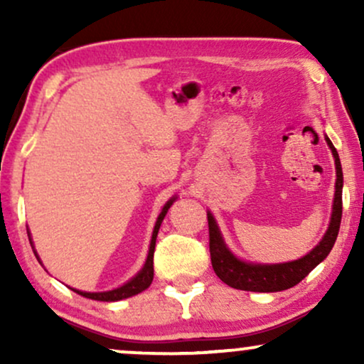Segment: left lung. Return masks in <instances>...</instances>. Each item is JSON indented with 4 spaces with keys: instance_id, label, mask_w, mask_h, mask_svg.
Wrapping results in <instances>:
<instances>
[{
    "instance_id": "8db88e82",
    "label": "left lung",
    "mask_w": 364,
    "mask_h": 364,
    "mask_svg": "<svg viewBox=\"0 0 364 364\" xmlns=\"http://www.w3.org/2000/svg\"><path fill=\"white\" fill-rule=\"evenodd\" d=\"M327 140L333 159H336L337 181H336V198H333V210L330 225L325 232L323 240L320 241L310 253L296 262L277 263V265H257V263H246L237 258L225 248L223 236L217 228L214 217L207 214L208 219V246H210V260L214 272L220 281L228 286L241 291L253 292H277L289 289L306 277L321 260L330 253L337 235H339L341 219H342V168L341 159L332 141Z\"/></svg>"
}]
</instances>
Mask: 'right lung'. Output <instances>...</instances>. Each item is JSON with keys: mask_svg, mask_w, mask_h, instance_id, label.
I'll list each match as a JSON object with an SVG mask.
<instances>
[{"mask_svg": "<svg viewBox=\"0 0 364 364\" xmlns=\"http://www.w3.org/2000/svg\"><path fill=\"white\" fill-rule=\"evenodd\" d=\"M173 202H174V198H171L169 202L164 205V208H162L161 215H159L156 228H154V232H152V241H150L147 262H145L144 269H141L140 272L132 279V281L124 284V286L118 287V289H112L107 292H83V291H77V289H73V291L78 292L80 296H85V298H89V299H95V301H119V299L129 298V296H135V294H139V292L147 289L150 284H152V279H154V250H156V237H157L159 228H161L162 219H164L166 214H168L169 207L173 205Z\"/></svg>", "mask_w": 364, "mask_h": 364, "instance_id": "1", "label": "right lung"}]
</instances>
